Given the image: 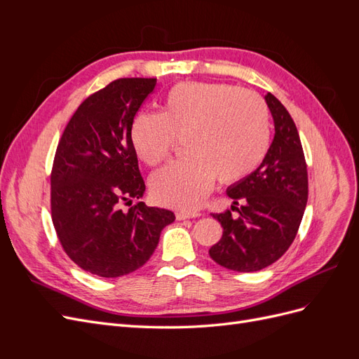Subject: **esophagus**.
<instances>
[{
    "mask_svg": "<svg viewBox=\"0 0 359 359\" xmlns=\"http://www.w3.org/2000/svg\"><path fill=\"white\" fill-rule=\"evenodd\" d=\"M177 220H186V219H193V217H199V212H186V211H178L177 214Z\"/></svg>",
    "mask_w": 359,
    "mask_h": 359,
    "instance_id": "esophagus-1",
    "label": "esophagus"
}]
</instances>
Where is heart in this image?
<instances>
[{
	"instance_id": "obj_1",
	"label": "heart",
	"mask_w": 359,
	"mask_h": 359,
	"mask_svg": "<svg viewBox=\"0 0 359 359\" xmlns=\"http://www.w3.org/2000/svg\"><path fill=\"white\" fill-rule=\"evenodd\" d=\"M130 137L148 166L165 161L182 139L186 157L149 180L153 198L166 206L194 210L210 193L215 177L235 182L265 157L269 112L256 93L222 82H180L163 99L161 111L140 112Z\"/></svg>"
}]
</instances>
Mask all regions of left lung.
<instances>
[{
	"label": "left lung",
	"instance_id": "8db88e82",
	"mask_svg": "<svg viewBox=\"0 0 359 359\" xmlns=\"http://www.w3.org/2000/svg\"><path fill=\"white\" fill-rule=\"evenodd\" d=\"M265 102L274 119L273 144L255 172L226 190L235 205L241 203L236 208L240 215L212 214L223 235L210 248V256L238 273L264 269L286 253L309 199L307 165L297 126L273 94L268 93Z\"/></svg>",
	"mask_w": 359,
	"mask_h": 359
}]
</instances>
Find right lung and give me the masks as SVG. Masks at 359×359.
<instances>
[{"label":"right lung","mask_w":359,"mask_h":359,"mask_svg":"<svg viewBox=\"0 0 359 359\" xmlns=\"http://www.w3.org/2000/svg\"><path fill=\"white\" fill-rule=\"evenodd\" d=\"M157 79L124 78L85 99L61 136L50 173L52 222L64 252L86 273L115 278L154 253L169 210L145 193L130 128Z\"/></svg>","instance_id":"add662e5"}]
</instances>
